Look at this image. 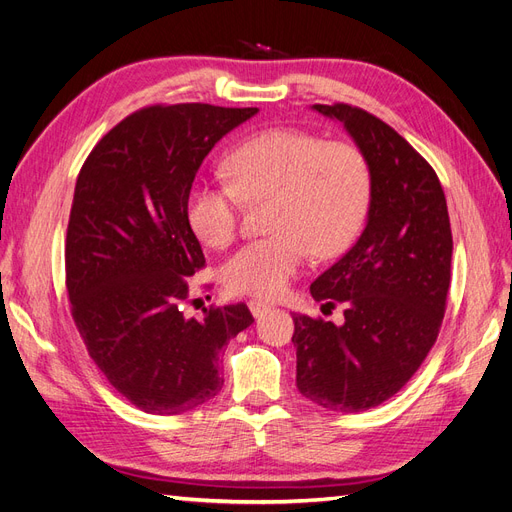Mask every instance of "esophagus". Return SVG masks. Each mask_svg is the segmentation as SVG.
<instances>
[{"label":"esophagus","instance_id":"34e87169","mask_svg":"<svg viewBox=\"0 0 512 512\" xmlns=\"http://www.w3.org/2000/svg\"><path fill=\"white\" fill-rule=\"evenodd\" d=\"M247 307H250V312L254 314V318H260L262 314H267L271 309V305L262 303V301H250V303H247Z\"/></svg>","mask_w":512,"mask_h":512}]
</instances>
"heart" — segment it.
Here are the masks:
<instances>
[{
  "mask_svg": "<svg viewBox=\"0 0 512 512\" xmlns=\"http://www.w3.org/2000/svg\"><path fill=\"white\" fill-rule=\"evenodd\" d=\"M228 181L192 185L185 215L194 235L222 250L237 235L243 203L269 200L265 230L226 260L222 280L235 294L277 299L299 273L307 250L342 254L359 235L371 203V168L361 149L297 128L247 138L224 160Z\"/></svg>",
  "mask_w": 512,
  "mask_h": 512,
  "instance_id": "1",
  "label": "heart"
}]
</instances>
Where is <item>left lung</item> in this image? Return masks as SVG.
<instances>
[{"label":"left lung","instance_id":"left-lung-1","mask_svg":"<svg viewBox=\"0 0 512 512\" xmlns=\"http://www.w3.org/2000/svg\"><path fill=\"white\" fill-rule=\"evenodd\" d=\"M339 119L371 168L367 226L309 286L344 324L294 314L297 389L335 412L380 406L436 344L451 286L453 235L436 170L389 123L344 102L314 104Z\"/></svg>","mask_w":512,"mask_h":512}]
</instances>
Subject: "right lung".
Segmentation results:
<instances>
[{
	"label": "right lung",
	"instance_id": "right-lung-1",
	"mask_svg": "<svg viewBox=\"0 0 512 512\" xmlns=\"http://www.w3.org/2000/svg\"><path fill=\"white\" fill-rule=\"evenodd\" d=\"M258 108L153 104L91 149L70 209L66 288L76 329L106 380L149 414L218 395V359L254 322L245 303L185 318L188 277L205 254L185 215L200 164Z\"/></svg>",
	"mask_w": 512,
	"mask_h": 512
}]
</instances>
